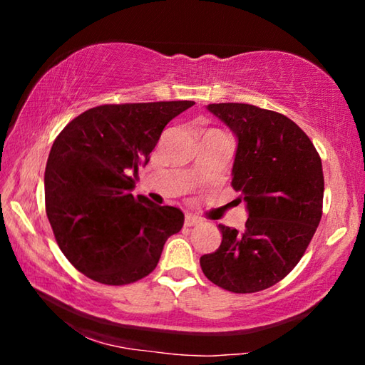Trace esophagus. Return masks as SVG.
<instances>
[{
	"label": "esophagus",
	"mask_w": 365,
	"mask_h": 365,
	"mask_svg": "<svg viewBox=\"0 0 365 365\" xmlns=\"http://www.w3.org/2000/svg\"><path fill=\"white\" fill-rule=\"evenodd\" d=\"M197 224H201V220L195 217V215L187 214V217H185V227H195Z\"/></svg>",
	"instance_id": "obj_1"
}]
</instances>
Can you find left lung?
I'll use <instances>...</instances> for the list:
<instances>
[{"instance_id": "left-lung-1", "label": "left lung", "mask_w": 365, "mask_h": 365, "mask_svg": "<svg viewBox=\"0 0 365 365\" xmlns=\"http://www.w3.org/2000/svg\"><path fill=\"white\" fill-rule=\"evenodd\" d=\"M237 135L232 187L246 201L245 230L219 225L222 243L201 256L205 275L232 293L270 288L294 269L322 217V160L307 135L275 110L209 104Z\"/></svg>"}]
</instances>
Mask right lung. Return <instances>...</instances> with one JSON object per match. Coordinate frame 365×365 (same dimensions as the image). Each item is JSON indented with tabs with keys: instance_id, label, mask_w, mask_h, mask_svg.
<instances>
[{
	"instance_id": "obj_1",
	"label": "right lung",
	"mask_w": 365,
	"mask_h": 365,
	"mask_svg": "<svg viewBox=\"0 0 365 365\" xmlns=\"http://www.w3.org/2000/svg\"><path fill=\"white\" fill-rule=\"evenodd\" d=\"M193 101L103 104L63 128L49 151L45 206L61 251L88 279L128 285L156 269L185 215L133 196L164 127Z\"/></svg>"
}]
</instances>
